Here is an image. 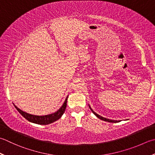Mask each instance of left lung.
Here are the masks:
<instances>
[{
	"label": "left lung",
	"instance_id": "1",
	"mask_svg": "<svg viewBox=\"0 0 155 155\" xmlns=\"http://www.w3.org/2000/svg\"><path fill=\"white\" fill-rule=\"evenodd\" d=\"M89 108H90V110H91V111L93 112V113L95 115V116L97 117L98 118H99L100 120H104V121H105V122H113V123H116V122H120V120H119V121H117V120H110V119H107V118H105V117H102V116H99V115H98L97 114H96L95 111H94L92 109H91V107H90L89 106Z\"/></svg>",
	"mask_w": 155,
	"mask_h": 155
}]
</instances>
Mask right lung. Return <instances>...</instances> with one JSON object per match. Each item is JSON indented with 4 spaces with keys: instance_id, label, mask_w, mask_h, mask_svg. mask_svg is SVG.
<instances>
[{
    "instance_id": "right-lung-1",
    "label": "right lung",
    "mask_w": 155,
    "mask_h": 155,
    "mask_svg": "<svg viewBox=\"0 0 155 155\" xmlns=\"http://www.w3.org/2000/svg\"><path fill=\"white\" fill-rule=\"evenodd\" d=\"M68 97L65 99V101L62 107H60L58 110L56 111L55 113L45 115V116H35V115H31L27 114L25 111H23L19 108H18L16 105H15V107L17 109V110L22 115V116L25 118L30 122L40 124V125H47L51 123L56 122V120H59L62 117L63 114L64 113L66 107V103H67Z\"/></svg>"
}]
</instances>
